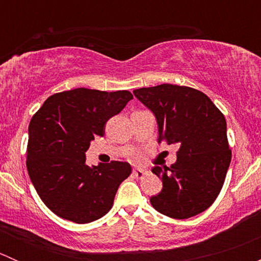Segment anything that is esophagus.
Listing matches in <instances>:
<instances>
[{"label":"esophagus","instance_id":"34e87169","mask_svg":"<svg viewBox=\"0 0 261 261\" xmlns=\"http://www.w3.org/2000/svg\"><path fill=\"white\" fill-rule=\"evenodd\" d=\"M133 174L135 178H143L144 174H145V170L143 169H134Z\"/></svg>","mask_w":261,"mask_h":261}]
</instances>
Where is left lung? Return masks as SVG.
<instances>
[{
  "label": "left lung",
  "mask_w": 261,
  "mask_h": 261,
  "mask_svg": "<svg viewBox=\"0 0 261 261\" xmlns=\"http://www.w3.org/2000/svg\"><path fill=\"white\" fill-rule=\"evenodd\" d=\"M134 94L156 117L158 143L178 146L172 167L152 168L163 189L150 198L151 206L175 220L206 211L220 194L231 162L225 116L191 87L165 83Z\"/></svg>",
  "instance_id": "1"
}]
</instances>
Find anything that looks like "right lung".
<instances>
[{
	"mask_svg": "<svg viewBox=\"0 0 261 261\" xmlns=\"http://www.w3.org/2000/svg\"><path fill=\"white\" fill-rule=\"evenodd\" d=\"M133 98L128 91L75 88L50 96L33 116L26 167L39 197L57 216L88 223L112 208L131 165L111 162L88 167L84 152Z\"/></svg>",
	"mask_w": 261,
	"mask_h": 261,
	"instance_id": "obj_1",
	"label": "right lung"
}]
</instances>
